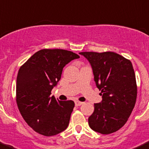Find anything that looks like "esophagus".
<instances>
[{"instance_id":"esophagus-1","label":"esophagus","mask_w":149,"mask_h":149,"mask_svg":"<svg viewBox=\"0 0 149 149\" xmlns=\"http://www.w3.org/2000/svg\"><path fill=\"white\" fill-rule=\"evenodd\" d=\"M82 104H83V102H81V101H75V105H76V107L81 106V105H82Z\"/></svg>"}]
</instances>
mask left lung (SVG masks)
<instances>
[{
	"mask_svg": "<svg viewBox=\"0 0 149 149\" xmlns=\"http://www.w3.org/2000/svg\"><path fill=\"white\" fill-rule=\"evenodd\" d=\"M89 61L102 101L94 104L88 118L93 131L109 134L128 120L137 99V84L132 62L115 52H80Z\"/></svg>",
	"mask_w": 149,
	"mask_h": 149,
	"instance_id": "1",
	"label": "left lung"
}]
</instances>
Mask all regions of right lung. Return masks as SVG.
Returning a JSON list of instances; mask_svg holds the SVG:
<instances>
[{
  "mask_svg": "<svg viewBox=\"0 0 149 149\" xmlns=\"http://www.w3.org/2000/svg\"><path fill=\"white\" fill-rule=\"evenodd\" d=\"M79 57L66 50L42 49L20 67L17 77V104L25 121L36 132L49 137L68 128L74 102L56 100L51 97V92L60 80L64 67Z\"/></svg>",
  "mask_w": 149,
  "mask_h": 149,
  "instance_id": "add662e5",
  "label": "right lung"
}]
</instances>
